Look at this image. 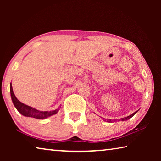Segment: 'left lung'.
Segmentation results:
<instances>
[{
	"mask_svg": "<svg viewBox=\"0 0 161 161\" xmlns=\"http://www.w3.org/2000/svg\"><path fill=\"white\" fill-rule=\"evenodd\" d=\"M138 111H135L134 113H133L132 114H130V116H127V117H124V118H122V119H117V120H111V119H103L104 120V121H107V122H108V123H111V122H116V121H127V120H129V119H130L131 118V117H133V116L135 115V114L138 112Z\"/></svg>",
	"mask_w": 161,
	"mask_h": 161,
	"instance_id": "1",
	"label": "left lung"
}]
</instances>
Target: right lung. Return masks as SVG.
<instances>
[{"instance_id": "obj_1", "label": "right lung", "mask_w": 161, "mask_h": 161, "mask_svg": "<svg viewBox=\"0 0 161 161\" xmlns=\"http://www.w3.org/2000/svg\"><path fill=\"white\" fill-rule=\"evenodd\" d=\"M10 92L13 105L15 106L16 109L19 111V113L21 114L22 115L24 116L32 117V118H35L37 119H45L48 118V117L56 114L59 111V108H60V107H59V108H57L55 110L50 111H42L37 110L36 108H32L31 107H30V106H28L25 104V103L20 102L15 96L14 92H13V90L12 83L10 84Z\"/></svg>"}]
</instances>
